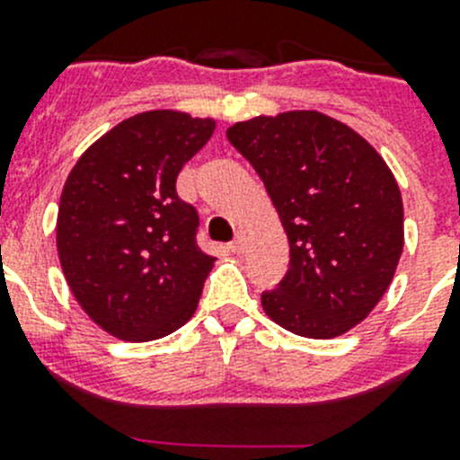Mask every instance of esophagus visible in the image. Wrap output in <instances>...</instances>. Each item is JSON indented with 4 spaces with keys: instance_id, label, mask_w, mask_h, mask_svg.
<instances>
[{
    "instance_id": "obj_1",
    "label": "esophagus",
    "mask_w": 460,
    "mask_h": 460,
    "mask_svg": "<svg viewBox=\"0 0 460 460\" xmlns=\"http://www.w3.org/2000/svg\"><path fill=\"white\" fill-rule=\"evenodd\" d=\"M243 249H246V230H239L237 237L230 242V251L239 255V253H243Z\"/></svg>"
}]
</instances>
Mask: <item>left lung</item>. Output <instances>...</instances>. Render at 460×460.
Here are the masks:
<instances>
[{"mask_svg": "<svg viewBox=\"0 0 460 460\" xmlns=\"http://www.w3.org/2000/svg\"><path fill=\"white\" fill-rule=\"evenodd\" d=\"M227 140L255 168L290 243L262 308L283 329L334 339L376 308L403 253V200L385 158L318 110L253 117Z\"/></svg>", "mask_w": 460, "mask_h": 460, "instance_id": "8db88e82", "label": "left lung"}]
</instances>
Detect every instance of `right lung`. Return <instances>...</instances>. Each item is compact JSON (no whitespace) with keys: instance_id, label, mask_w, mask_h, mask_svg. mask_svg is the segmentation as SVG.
Wrapping results in <instances>:
<instances>
[{"instance_id":"right-lung-1","label":"right lung","mask_w":460,"mask_h":460,"mask_svg":"<svg viewBox=\"0 0 460 460\" xmlns=\"http://www.w3.org/2000/svg\"><path fill=\"white\" fill-rule=\"evenodd\" d=\"M217 128L177 110L128 117L73 165L57 214V253L83 311L124 341L164 339L193 318L207 274L198 211L177 174Z\"/></svg>"}]
</instances>
